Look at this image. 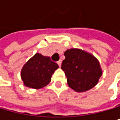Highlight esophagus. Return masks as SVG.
<instances>
[{
	"instance_id": "34e87169",
	"label": "esophagus",
	"mask_w": 120,
	"mask_h": 120,
	"mask_svg": "<svg viewBox=\"0 0 120 120\" xmlns=\"http://www.w3.org/2000/svg\"><path fill=\"white\" fill-rule=\"evenodd\" d=\"M57 64H58V65L60 67L61 66V64H62V60H60L57 62Z\"/></svg>"
}]
</instances>
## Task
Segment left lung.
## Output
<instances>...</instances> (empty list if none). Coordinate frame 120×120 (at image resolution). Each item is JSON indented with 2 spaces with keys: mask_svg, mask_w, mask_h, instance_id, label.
<instances>
[{
  "mask_svg": "<svg viewBox=\"0 0 120 120\" xmlns=\"http://www.w3.org/2000/svg\"><path fill=\"white\" fill-rule=\"evenodd\" d=\"M65 59L61 68L67 77L68 86L78 92L92 89L97 84L102 75L97 59L79 49H71L65 52Z\"/></svg>",
  "mask_w": 120,
  "mask_h": 120,
  "instance_id": "1",
  "label": "left lung"
}]
</instances>
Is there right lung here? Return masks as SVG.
<instances>
[{
  "label": "right lung",
  "mask_w": 120,
  "mask_h": 120,
  "mask_svg": "<svg viewBox=\"0 0 120 120\" xmlns=\"http://www.w3.org/2000/svg\"><path fill=\"white\" fill-rule=\"evenodd\" d=\"M58 68L50 57L37 53L23 67L21 79L27 87L41 89L50 82L52 75Z\"/></svg>",
  "instance_id": "obj_1"
}]
</instances>
